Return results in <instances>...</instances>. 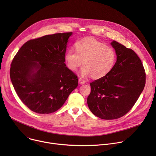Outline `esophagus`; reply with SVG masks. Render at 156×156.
Masks as SVG:
<instances>
[{
    "label": "esophagus",
    "instance_id": "obj_1",
    "mask_svg": "<svg viewBox=\"0 0 156 156\" xmlns=\"http://www.w3.org/2000/svg\"><path fill=\"white\" fill-rule=\"evenodd\" d=\"M78 81H79V83H80V84H85V81H84V80H83L82 78H79Z\"/></svg>",
    "mask_w": 156,
    "mask_h": 156
}]
</instances>
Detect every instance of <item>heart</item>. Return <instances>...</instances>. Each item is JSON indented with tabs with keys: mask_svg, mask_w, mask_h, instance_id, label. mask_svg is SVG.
I'll return each mask as SVG.
<instances>
[{
	"mask_svg": "<svg viewBox=\"0 0 156 156\" xmlns=\"http://www.w3.org/2000/svg\"><path fill=\"white\" fill-rule=\"evenodd\" d=\"M75 51L69 49L64 56L68 69L76 72L83 63L81 74L100 78L106 75L115 64L116 54L114 50L92 37H86L75 43Z\"/></svg>",
	"mask_w": 156,
	"mask_h": 156,
	"instance_id": "heart-1",
	"label": "heart"
}]
</instances>
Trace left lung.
<instances>
[{"label":"left lung","instance_id":"obj_1","mask_svg":"<svg viewBox=\"0 0 156 156\" xmlns=\"http://www.w3.org/2000/svg\"><path fill=\"white\" fill-rule=\"evenodd\" d=\"M117 60L104 76L90 83L91 93L87 99L89 108L104 120L125 115L135 105L143 92L146 74L137 54L115 41L110 43Z\"/></svg>","mask_w":156,"mask_h":156}]
</instances>
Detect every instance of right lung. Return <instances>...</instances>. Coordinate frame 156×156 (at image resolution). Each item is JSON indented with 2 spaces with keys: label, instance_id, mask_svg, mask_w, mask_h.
I'll use <instances>...</instances> for the list:
<instances>
[{
  "label": "right lung",
  "instance_id": "1",
  "mask_svg": "<svg viewBox=\"0 0 156 156\" xmlns=\"http://www.w3.org/2000/svg\"><path fill=\"white\" fill-rule=\"evenodd\" d=\"M72 34L57 33L30 40L12 60L10 76L15 90L36 113L55 112L78 86L76 75L66 67L64 60Z\"/></svg>",
  "mask_w": 156,
  "mask_h": 156
}]
</instances>
